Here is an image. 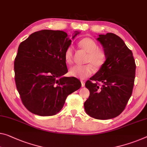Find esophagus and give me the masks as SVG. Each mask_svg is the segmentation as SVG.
Returning <instances> with one entry per match:
<instances>
[{
  "instance_id": "esophagus-1",
  "label": "esophagus",
  "mask_w": 147,
  "mask_h": 147,
  "mask_svg": "<svg viewBox=\"0 0 147 147\" xmlns=\"http://www.w3.org/2000/svg\"><path fill=\"white\" fill-rule=\"evenodd\" d=\"M81 87H84L85 86V82L83 81H81Z\"/></svg>"
}]
</instances>
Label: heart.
Here are the masks:
<instances>
[{"label": "heart", "instance_id": "obj_1", "mask_svg": "<svg viewBox=\"0 0 147 147\" xmlns=\"http://www.w3.org/2000/svg\"><path fill=\"white\" fill-rule=\"evenodd\" d=\"M79 46L87 53L86 62L85 65H76L69 69V75L79 79H85L91 76L94 71V66L100 69L105 64L107 54L102 49L98 48L95 40L91 38L85 37L79 42ZM64 60L66 64L70 65L73 63V49L68 47L64 53Z\"/></svg>", "mask_w": 147, "mask_h": 147}]
</instances>
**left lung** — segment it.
Here are the masks:
<instances>
[{
	"label": "left lung",
	"instance_id": "1",
	"mask_svg": "<svg viewBox=\"0 0 147 147\" xmlns=\"http://www.w3.org/2000/svg\"><path fill=\"white\" fill-rule=\"evenodd\" d=\"M96 39L102 45L107 60L85 83L90 94L84 108L92 118L112 119L123 111L131 96L136 65L131 51L118 35L108 33L99 35Z\"/></svg>",
	"mask_w": 147,
	"mask_h": 147
}]
</instances>
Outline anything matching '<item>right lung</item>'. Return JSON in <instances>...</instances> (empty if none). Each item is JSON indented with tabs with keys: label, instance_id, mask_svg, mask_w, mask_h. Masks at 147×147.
<instances>
[{
	"label": "right lung",
	"instance_id": "add662e5",
	"mask_svg": "<svg viewBox=\"0 0 147 147\" xmlns=\"http://www.w3.org/2000/svg\"><path fill=\"white\" fill-rule=\"evenodd\" d=\"M80 32L75 31L74 39ZM71 40L66 32L36 31L20 44L14 61L15 82L22 102L29 112L53 116L64 107L67 96L81 86L67 72L64 53Z\"/></svg>",
	"mask_w": 147,
	"mask_h": 147
}]
</instances>
